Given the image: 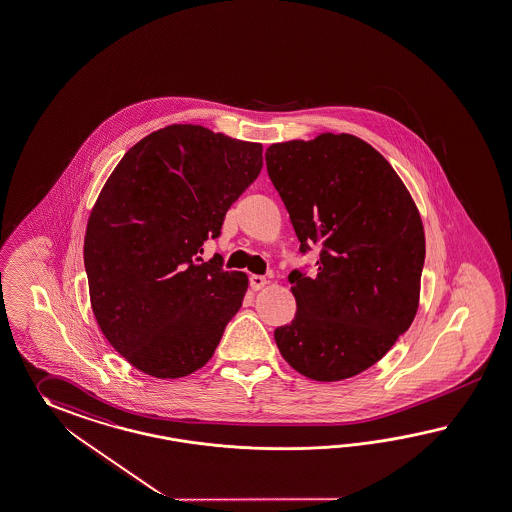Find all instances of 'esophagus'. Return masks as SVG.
<instances>
[{
	"label": "esophagus",
	"mask_w": 512,
	"mask_h": 512,
	"mask_svg": "<svg viewBox=\"0 0 512 512\" xmlns=\"http://www.w3.org/2000/svg\"><path fill=\"white\" fill-rule=\"evenodd\" d=\"M266 283H268V281H266V277H262V275H251L250 277V287L253 288V290H261Z\"/></svg>",
	"instance_id": "esophagus-1"
}]
</instances>
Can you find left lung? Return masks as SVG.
Returning <instances> with one entry per match:
<instances>
[{
	"label": "left lung",
	"instance_id": "left-lung-1",
	"mask_svg": "<svg viewBox=\"0 0 512 512\" xmlns=\"http://www.w3.org/2000/svg\"><path fill=\"white\" fill-rule=\"evenodd\" d=\"M264 157L301 253L322 246L318 274H288L298 311L275 329V344L314 381L361 374L416 316L425 259L418 209L387 159L353 135L272 144Z\"/></svg>",
	"mask_w": 512,
	"mask_h": 512
}]
</instances>
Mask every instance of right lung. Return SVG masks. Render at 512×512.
I'll return each instance as SVG.
<instances>
[{
	"instance_id": "obj_1",
	"label": "right lung",
	"mask_w": 512,
	"mask_h": 512,
	"mask_svg": "<svg viewBox=\"0 0 512 512\" xmlns=\"http://www.w3.org/2000/svg\"><path fill=\"white\" fill-rule=\"evenodd\" d=\"M261 168V144L175 124L142 138L107 179L85 235L90 303L140 372L175 379L211 359L248 275L198 253Z\"/></svg>"
}]
</instances>
